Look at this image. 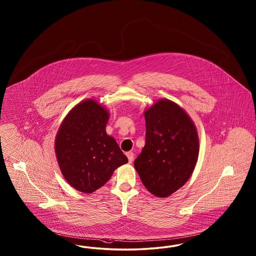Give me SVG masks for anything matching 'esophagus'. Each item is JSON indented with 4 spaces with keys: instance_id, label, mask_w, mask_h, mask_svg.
<instances>
[{
    "instance_id": "1",
    "label": "esophagus",
    "mask_w": 256,
    "mask_h": 256,
    "mask_svg": "<svg viewBox=\"0 0 256 256\" xmlns=\"http://www.w3.org/2000/svg\"><path fill=\"white\" fill-rule=\"evenodd\" d=\"M126 156H128V163H132L133 159H134V154L132 152H126Z\"/></svg>"
}]
</instances>
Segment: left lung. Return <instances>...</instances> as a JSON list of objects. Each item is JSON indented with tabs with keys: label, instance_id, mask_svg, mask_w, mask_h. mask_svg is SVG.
Listing matches in <instances>:
<instances>
[{
	"label": "left lung",
	"instance_id": "left-lung-1",
	"mask_svg": "<svg viewBox=\"0 0 256 256\" xmlns=\"http://www.w3.org/2000/svg\"><path fill=\"white\" fill-rule=\"evenodd\" d=\"M146 144L134 161L144 186L157 197H168L194 172L199 154L194 124L177 104L161 99L144 110Z\"/></svg>",
	"mask_w": 256,
	"mask_h": 256
}]
</instances>
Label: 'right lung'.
<instances>
[{"mask_svg":"<svg viewBox=\"0 0 256 256\" xmlns=\"http://www.w3.org/2000/svg\"><path fill=\"white\" fill-rule=\"evenodd\" d=\"M110 113L88 99L76 104L62 122L55 152L62 174L75 190L92 194L114 170L128 162L115 139L106 132Z\"/></svg>","mask_w":256,"mask_h":256,"instance_id":"1","label":"right lung"}]
</instances>
